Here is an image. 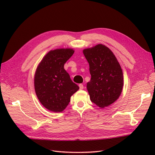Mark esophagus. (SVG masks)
<instances>
[{
    "instance_id": "1",
    "label": "esophagus",
    "mask_w": 155,
    "mask_h": 155,
    "mask_svg": "<svg viewBox=\"0 0 155 155\" xmlns=\"http://www.w3.org/2000/svg\"><path fill=\"white\" fill-rule=\"evenodd\" d=\"M78 86H79V88H80V89H81V90L83 89L84 86H83V84H79V85H78Z\"/></svg>"
}]
</instances>
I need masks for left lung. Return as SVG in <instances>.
<instances>
[{"label": "left lung", "mask_w": 155, "mask_h": 155, "mask_svg": "<svg viewBox=\"0 0 155 155\" xmlns=\"http://www.w3.org/2000/svg\"><path fill=\"white\" fill-rule=\"evenodd\" d=\"M83 54L91 75L87 84L90 99L101 108L109 106L123 91V74L119 62L113 52L102 44L84 49Z\"/></svg>", "instance_id": "8db88e82"}]
</instances>
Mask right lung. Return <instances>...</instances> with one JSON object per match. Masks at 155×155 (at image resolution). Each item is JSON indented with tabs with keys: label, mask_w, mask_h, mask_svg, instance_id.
Masks as SVG:
<instances>
[{
	"label": "right lung",
	"mask_w": 155,
	"mask_h": 155,
	"mask_svg": "<svg viewBox=\"0 0 155 155\" xmlns=\"http://www.w3.org/2000/svg\"><path fill=\"white\" fill-rule=\"evenodd\" d=\"M74 51L59 48L49 51L42 58L35 74V89L39 101L47 109L61 113L79 87L71 79L64 65Z\"/></svg>",
	"instance_id": "right-lung-1"
}]
</instances>
